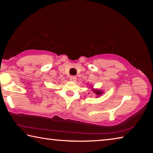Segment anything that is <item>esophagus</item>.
Listing matches in <instances>:
<instances>
[{
  "label": "esophagus",
  "instance_id": "esophagus-1",
  "mask_svg": "<svg viewBox=\"0 0 153 153\" xmlns=\"http://www.w3.org/2000/svg\"><path fill=\"white\" fill-rule=\"evenodd\" d=\"M69 79H70V81L71 82H75L76 80L77 79V77L76 76H70V77H69Z\"/></svg>",
  "mask_w": 153,
  "mask_h": 153
}]
</instances>
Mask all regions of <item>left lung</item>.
Returning <instances> with one entry per match:
<instances>
[{"label":"left lung","mask_w":153,"mask_h":153,"mask_svg":"<svg viewBox=\"0 0 153 153\" xmlns=\"http://www.w3.org/2000/svg\"><path fill=\"white\" fill-rule=\"evenodd\" d=\"M94 92H95V94H97V95H100L102 94V92H100V91H99V90H94Z\"/></svg>","instance_id":"8db88e82"}]
</instances>
